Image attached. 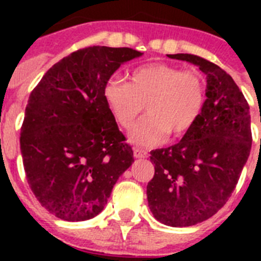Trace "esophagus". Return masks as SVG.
<instances>
[{
  "label": "esophagus",
  "instance_id": "1",
  "mask_svg": "<svg viewBox=\"0 0 261 261\" xmlns=\"http://www.w3.org/2000/svg\"><path fill=\"white\" fill-rule=\"evenodd\" d=\"M134 157L135 159H146L147 153L142 149H138V147H135L134 149Z\"/></svg>",
  "mask_w": 261,
  "mask_h": 261
}]
</instances>
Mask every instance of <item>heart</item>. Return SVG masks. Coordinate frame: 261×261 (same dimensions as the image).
<instances>
[{"instance_id":"b5f03b06","label":"heart","mask_w":261,"mask_h":261,"mask_svg":"<svg viewBox=\"0 0 261 261\" xmlns=\"http://www.w3.org/2000/svg\"><path fill=\"white\" fill-rule=\"evenodd\" d=\"M128 83L111 80L104 100L119 126L130 128L146 104L147 116L130 131V142L159 146L172 137H182L200 118L206 87L198 73L168 63H147L131 71Z\"/></svg>"}]
</instances>
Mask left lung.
<instances>
[{
	"mask_svg": "<svg viewBox=\"0 0 261 261\" xmlns=\"http://www.w3.org/2000/svg\"><path fill=\"white\" fill-rule=\"evenodd\" d=\"M206 75V100L195 126L173 146L150 151L154 176L147 182L149 208L167 226H192L222 208L251 153V114L230 75L191 54L169 55Z\"/></svg>",
	"mask_w": 261,
	"mask_h": 261,
	"instance_id": "left-lung-1",
	"label": "left lung"
}]
</instances>
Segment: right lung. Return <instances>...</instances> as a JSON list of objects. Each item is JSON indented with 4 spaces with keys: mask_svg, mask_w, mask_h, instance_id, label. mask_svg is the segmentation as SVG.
I'll use <instances>...</instances> for the list:
<instances>
[{
    "mask_svg": "<svg viewBox=\"0 0 261 261\" xmlns=\"http://www.w3.org/2000/svg\"><path fill=\"white\" fill-rule=\"evenodd\" d=\"M133 48L93 46L57 62L30 94L20 147L27 180L55 217L79 222L100 214L118 178L134 163L104 88Z\"/></svg>",
    "mask_w": 261,
    "mask_h": 261,
    "instance_id": "1",
    "label": "right lung"
}]
</instances>
